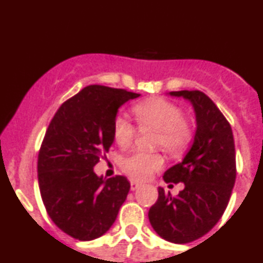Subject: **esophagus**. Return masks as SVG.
Returning <instances> with one entry per match:
<instances>
[{
  "instance_id": "34e87169",
  "label": "esophagus",
  "mask_w": 263,
  "mask_h": 263,
  "mask_svg": "<svg viewBox=\"0 0 263 263\" xmlns=\"http://www.w3.org/2000/svg\"><path fill=\"white\" fill-rule=\"evenodd\" d=\"M140 186H141L140 182H137V181H135V180H131V190L139 189Z\"/></svg>"
}]
</instances>
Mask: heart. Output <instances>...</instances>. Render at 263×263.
I'll return each instance as SVG.
<instances>
[{
	"mask_svg": "<svg viewBox=\"0 0 263 263\" xmlns=\"http://www.w3.org/2000/svg\"><path fill=\"white\" fill-rule=\"evenodd\" d=\"M135 118L141 129L155 131V146H160L170 155H180L192 142L194 128L193 123L178 104L164 98H151L132 107ZM113 139L120 147L126 148L136 135L134 124L122 115L113 121ZM164 166L162 155L136 151L121 160V167L135 180H147L154 173Z\"/></svg>",
	"mask_w": 263,
	"mask_h": 263,
	"instance_id": "1",
	"label": "heart"
}]
</instances>
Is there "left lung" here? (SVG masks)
Instances as JSON below:
<instances>
[{
	"label": "left lung",
	"instance_id": "left-lung-1",
	"mask_svg": "<svg viewBox=\"0 0 263 263\" xmlns=\"http://www.w3.org/2000/svg\"><path fill=\"white\" fill-rule=\"evenodd\" d=\"M168 95L192 103L197 131L182 161L164 174L165 181L184 182V189L173 197L159 187L148 219L161 238L182 245L208 233L224 213L236 181V150L231 124L208 96L200 90Z\"/></svg>",
	"mask_w": 263,
	"mask_h": 263
}]
</instances>
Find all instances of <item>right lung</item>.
<instances>
[{
  "instance_id": "add662e5",
  "label": "right lung",
  "mask_w": 263,
  "mask_h": 263,
  "mask_svg": "<svg viewBox=\"0 0 263 263\" xmlns=\"http://www.w3.org/2000/svg\"><path fill=\"white\" fill-rule=\"evenodd\" d=\"M140 97L124 89L88 85L64 102L41 143L37 179L52 222L79 241L103 236L129 192L124 176H97L93 167L108 153L118 108Z\"/></svg>"
}]
</instances>
